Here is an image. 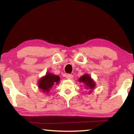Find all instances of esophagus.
<instances>
[{"label":"esophagus","mask_w":134,"mask_h":134,"mask_svg":"<svg viewBox=\"0 0 134 134\" xmlns=\"http://www.w3.org/2000/svg\"><path fill=\"white\" fill-rule=\"evenodd\" d=\"M73 77V76L72 74H68L66 75V78L70 80V79H72Z\"/></svg>","instance_id":"esophagus-1"}]
</instances>
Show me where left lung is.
Segmentation results:
<instances>
[{
	"mask_svg": "<svg viewBox=\"0 0 134 134\" xmlns=\"http://www.w3.org/2000/svg\"><path fill=\"white\" fill-rule=\"evenodd\" d=\"M78 81L80 83H83L84 84L85 89L89 90L88 94H90L92 92L93 90L94 89V88L96 87V83H95L94 80L88 74H85L80 77Z\"/></svg>",
	"mask_w": 134,
	"mask_h": 134,
	"instance_id": "left-lung-1",
	"label": "left lung"
}]
</instances>
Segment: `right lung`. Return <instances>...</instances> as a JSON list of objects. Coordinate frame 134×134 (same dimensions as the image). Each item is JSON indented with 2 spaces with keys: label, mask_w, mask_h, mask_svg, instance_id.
Masks as SVG:
<instances>
[{
  "label": "right lung",
  "mask_w": 134,
  "mask_h": 134,
  "mask_svg": "<svg viewBox=\"0 0 134 134\" xmlns=\"http://www.w3.org/2000/svg\"><path fill=\"white\" fill-rule=\"evenodd\" d=\"M60 79V77L57 75L48 72L38 80V88L41 92L48 95L52 87L59 83Z\"/></svg>",
  "instance_id": "1"
}]
</instances>
